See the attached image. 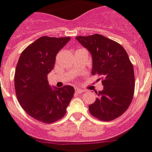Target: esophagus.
I'll list each match as a JSON object with an SVG mask.
<instances>
[{
  "label": "esophagus",
  "mask_w": 152,
  "mask_h": 152,
  "mask_svg": "<svg viewBox=\"0 0 152 152\" xmlns=\"http://www.w3.org/2000/svg\"><path fill=\"white\" fill-rule=\"evenodd\" d=\"M83 92H85V91L83 90V89L76 88V93H77V94H81V93H83Z\"/></svg>",
  "instance_id": "esophagus-1"
}]
</instances>
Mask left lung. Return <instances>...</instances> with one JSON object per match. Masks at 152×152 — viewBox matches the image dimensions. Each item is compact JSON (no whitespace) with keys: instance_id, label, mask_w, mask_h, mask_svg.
Masks as SVG:
<instances>
[{"instance_id":"left-lung-1","label":"left lung","mask_w":152,"mask_h":152,"mask_svg":"<svg viewBox=\"0 0 152 152\" xmlns=\"http://www.w3.org/2000/svg\"><path fill=\"white\" fill-rule=\"evenodd\" d=\"M76 39L92 56L91 74H97L103 89L96 92L89 112L99 120L109 121L128 109L134 94V66L121 45L100 34L79 36Z\"/></svg>"}]
</instances>
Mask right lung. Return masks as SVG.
Wrapping results in <instances>:
<instances>
[{"mask_svg": "<svg viewBox=\"0 0 152 152\" xmlns=\"http://www.w3.org/2000/svg\"><path fill=\"white\" fill-rule=\"evenodd\" d=\"M69 39V37L43 36L29 45L19 57L14 77L17 100L37 121L50 124L61 118L73 97L74 88H52L47 79L57 54Z\"/></svg>", "mask_w": 152, "mask_h": 152, "instance_id": "obj_1", "label": "right lung"}]
</instances>
